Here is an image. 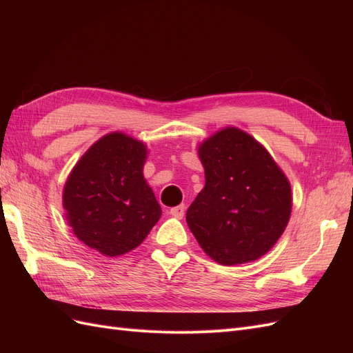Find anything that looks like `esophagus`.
Segmentation results:
<instances>
[{"label": "esophagus", "mask_w": 353, "mask_h": 353, "mask_svg": "<svg viewBox=\"0 0 353 353\" xmlns=\"http://www.w3.org/2000/svg\"><path fill=\"white\" fill-rule=\"evenodd\" d=\"M169 215H172L175 218H183L184 213H185V206L184 205H179V206H175V208H170L168 210Z\"/></svg>", "instance_id": "34e87169"}]
</instances>
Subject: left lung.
<instances>
[{"label":"left lung","instance_id":"obj_1","mask_svg":"<svg viewBox=\"0 0 353 353\" xmlns=\"http://www.w3.org/2000/svg\"><path fill=\"white\" fill-rule=\"evenodd\" d=\"M206 185L187 210L201 249L222 265L259 259L281 237L292 212L290 184L265 148L225 128L199 148Z\"/></svg>","mask_w":353,"mask_h":353}]
</instances>
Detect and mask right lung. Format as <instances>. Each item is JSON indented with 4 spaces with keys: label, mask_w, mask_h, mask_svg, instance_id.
Listing matches in <instances>:
<instances>
[{
    "label": "right lung",
    "mask_w": 353,
    "mask_h": 353,
    "mask_svg": "<svg viewBox=\"0 0 353 353\" xmlns=\"http://www.w3.org/2000/svg\"><path fill=\"white\" fill-rule=\"evenodd\" d=\"M147 148L114 132L103 137L73 168L63 208L83 244L105 256L140 245L162 215L143 176Z\"/></svg>",
    "instance_id": "1"
}]
</instances>
